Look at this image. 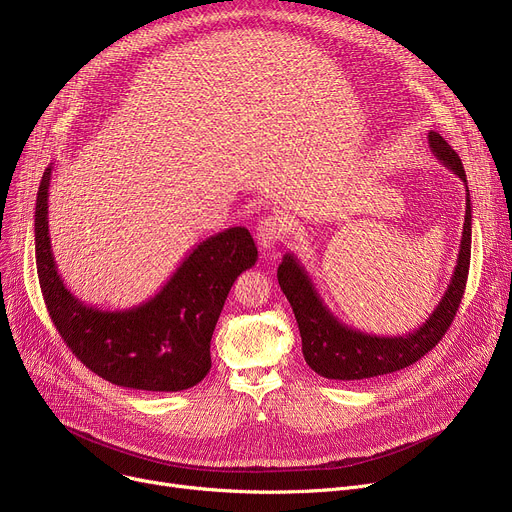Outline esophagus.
I'll return each instance as SVG.
<instances>
[{"instance_id":"esophagus-1","label":"esophagus","mask_w":512,"mask_h":512,"mask_svg":"<svg viewBox=\"0 0 512 512\" xmlns=\"http://www.w3.org/2000/svg\"><path fill=\"white\" fill-rule=\"evenodd\" d=\"M288 234V224L280 215H267L257 226V238L263 249H274L278 242Z\"/></svg>"}]
</instances>
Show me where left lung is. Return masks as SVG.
<instances>
[{
  "mask_svg": "<svg viewBox=\"0 0 512 512\" xmlns=\"http://www.w3.org/2000/svg\"><path fill=\"white\" fill-rule=\"evenodd\" d=\"M429 149L442 161L444 168L452 170L467 184L463 161L438 132H427ZM471 261V199L467 188V209L459 259H456L454 274L444 292L442 301L434 313L425 319V324L405 336H371L348 328L321 301L315 284L301 261L292 253L284 255L278 267V282L282 292L297 317L303 340V355L307 365L324 375L328 380H367L375 375L392 373L417 363L425 353L442 340L450 328L452 319L459 311L461 299L465 294L467 276Z\"/></svg>",
  "mask_w": 512,
  "mask_h": 512,
  "instance_id": "1",
  "label": "left lung"
}]
</instances>
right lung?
Returning a JSON list of instances; mask_svg holds the SVG:
<instances>
[{"instance_id": "add662e5", "label": "right lung", "mask_w": 512, "mask_h": 512, "mask_svg": "<svg viewBox=\"0 0 512 512\" xmlns=\"http://www.w3.org/2000/svg\"><path fill=\"white\" fill-rule=\"evenodd\" d=\"M49 166L35 207V257L45 307L72 355L122 388L180 392L211 369L209 344L234 280L257 261L247 228L236 226L184 257L153 299L124 311H101L66 288L49 242Z\"/></svg>"}]
</instances>
